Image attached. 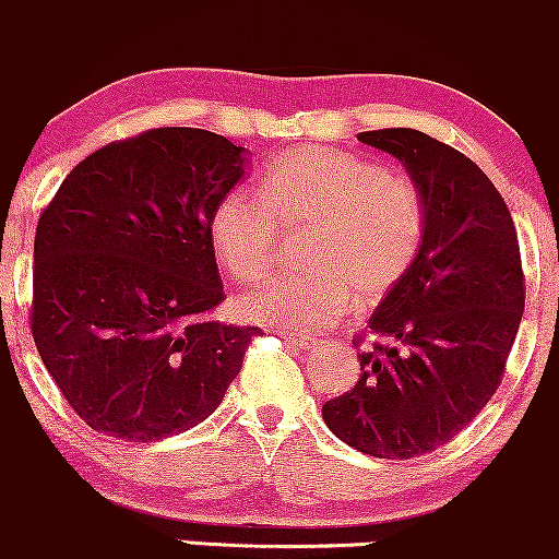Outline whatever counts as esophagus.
<instances>
[{
	"label": "esophagus",
	"instance_id": "esophagus-1",
	"mask_svg": "<svg viewBox=\"0 0 559 559\" xmlns=\"http://www.w3.org/2000/svg\"><path fill=\"white\" fill-rule=\"evenodd\" d=\"M290 343L296 348H300V350H309V348H317L319 346L317 337H290Z\"/></svg>",
	"mask_w": 559,
	"mask_h": 559
}]
</instances>
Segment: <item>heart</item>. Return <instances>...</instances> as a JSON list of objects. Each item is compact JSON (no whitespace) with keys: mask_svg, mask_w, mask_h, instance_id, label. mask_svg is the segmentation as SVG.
<instances>
[{"mask_svg":"<svg viewBox=\"0 0 559 559\" xmlns=\"http://www.w3.org/2000/svg\"><path fill=\"white\" fill-rule=\"evenodd\" d=\"M311 224L313 272L269 280L242 296L248 319L311 332L350 306L380 304L415 266L425 240V200L415 181L372 158L304 144L263 168L259 192L231 187L213 203L209 240L237 282L272 272L282 229Z\"/></svg>","mask_w":559,"mask_h":559,"instance_id":"obj_1","label":"heart"}]
</instances>
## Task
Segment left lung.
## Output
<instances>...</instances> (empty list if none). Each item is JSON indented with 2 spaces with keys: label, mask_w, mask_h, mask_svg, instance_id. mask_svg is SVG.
Wrapping results in <instances>:
<instances>
[{
  "label": "left lung",
  "mask_w": 559,
  "mask_h": 559,
  "mask_svg": "<svg viewBox=\"0 0 559 559\" xmlns=\"http://www.w3.org/2000/svg\"><path fill=\"white\" fill-rule=\"evenodd\" d=\"M359 142L404 163L425 200V240L369 317L359 380L324 401L322 417L364 454L412 460L449 443L497 393L525 306L518 231L460 150L417 129L361 131Z\"/></svg>",
  "instance_id": "1"
}]
</instances>
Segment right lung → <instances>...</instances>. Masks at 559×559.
I'll list each match as a JSON object with an SVG mask.
<instances>
[{"label":"right lung","instance_id":"right-lung-1","mask_svg":"<svg viewBox=\"0 0 559 559\" xmlns=\"http://www.w3.org/2000/svg\"><path fill=\"white\" fill-rule=\"evenodd\" d=\"M246 147L205 129H150L68 174L34 240L31 332L92 430L153 443L213 415L259 328L211 319L224 300L213 203Z\"/></svg>","mask_w":559,"mask_h":559}]
</instances>
